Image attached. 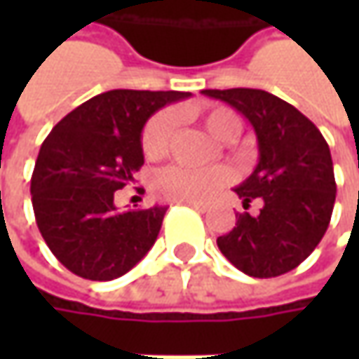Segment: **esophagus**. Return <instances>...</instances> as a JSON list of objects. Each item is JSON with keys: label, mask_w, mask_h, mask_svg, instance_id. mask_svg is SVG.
Wrapping results in <instances>:
<instances>
[{"label": "esophagus", "mask_w": 359, "mask_h": 359, "mask_svg": "<svg viewBox=\"0 0 359 359\" xmlns=\"http://www.w3.org/2000/svg\"><path fill=\"white\" fill-rule=\"evenodd\" d=\"M187 205H191L194 210H198V212H201V214L208 210V205H203V203H187Z\"/></svg>", "instance_id": "obj_1"}]
</instances>
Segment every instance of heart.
Here are the masks:
<instances>
[{"mask_svg":"<svg viewBox=\"0 0 359 359\" xmlns=\"http://www.w3.org/2000/svg\"><path fill=\"white\" fill-rule=\"evenodd\" d=\"M196 118L203 123L219 142H229L240 131V118L233 109L226 105H203L196 109ZM175 130V114L172 109H163L145 123L142 133V151L145 159L158 161L165 158L170 151L172 135ZM229 182L228 170L224 168H208V170H191L182 165L165 168L154 175L151 187L159 198L186 203H205L219 187Z\"/></svg>","mask_w":359,"mask_h":359,"instance_id":"1","label":"heart"}]
</instances>
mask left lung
Listing matches in <instances>:
<instances>
[{
    "instance_id": "8db88e82",
    "label": "left lung",
    "mask_w": 359,
    "mask_h": 359,
    "mask_svg": "<svg viewBox=\"0 0 359 359\" xmlns=\"http://www.w3.org/2000/svg\"><path fill=\"white\" fill-rule=\"evenodd\" d=\"M250 121L259 159L236 187L243 208L259 200L255 215L236 214V226L217 238L219 252L252 278H276L297 268L324 238L336 201L332 154L320 130L294 105L250 88L203 90Z\"/></svg>"
}]
</instances>
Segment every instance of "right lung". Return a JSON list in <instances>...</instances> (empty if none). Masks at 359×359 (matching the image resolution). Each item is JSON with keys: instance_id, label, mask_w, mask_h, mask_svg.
<instances>
[{"instance_id": "right-lung-1", "label": "right lung", "mask_w": 359, "mask_h": 359, "mask_svg": "<svg viewBox=\"0 0 359 359\" xmlns=\"http://www.w3.org/2000/svg\"><path fill=\"white\" fill-rule=\"evenodd\" d=\"M187 91L111 90L69 111L41 144L32 203L43 240L69 271L93 282L128 273L158 240L165 205L118 212L114 194L144 165L142 130Z\"/></svg>"}]
</instances>
